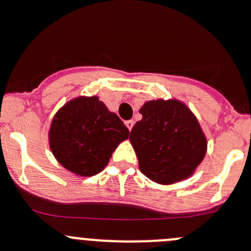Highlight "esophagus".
Masks as SVG:
<instances>
[{"label":"esophagus","instance_id":"esophagus-1","mask_svg":"<svg viewBox=\"0 0 251 251\" xmlns=\"http://www.w3.org/2000/svg\"><path fill=\"white\" fill-rule=\"evenodd\" d=\"M124 124H126V127L128 128V130H132L134 122H133V121H126V122H124Z\"/></svg>","mask_w":251,"mask_h":251}]
</instances>
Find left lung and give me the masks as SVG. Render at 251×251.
<instances>
[{
    "label": "left lung",
    "instance_id": "obj_1",
    "mask_svg": "<svg viewBox=\"0 0 251 251\" xmlns=\"http://www.w3.org/2000/svg\"><path fill=\"white\" fill-rule=\"evenodd\" d=\"M130 132L139 169L151 180L173 184L193 174L206 151L194 114L178 100H151Z\"/></svg>",
    "mask_w": 251,
    "mask_h": 251
}]
</instances>
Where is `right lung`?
<instances>
[{"label":"right lung","mask_w":251,"mask_h":251,"mask_svg":"<svg viewBox=\"0 0 251 251\" xmlns=\"http://www.w3.org/2000/svg\"><path fill=\"white\" fill-rule=\"evenodd\" d=\"M129 130L97 97H79L64 104L50 129V147L72 173L92 176L104 169Z\"/></svg>","instance_id":"add662e5"}]
</instances>
